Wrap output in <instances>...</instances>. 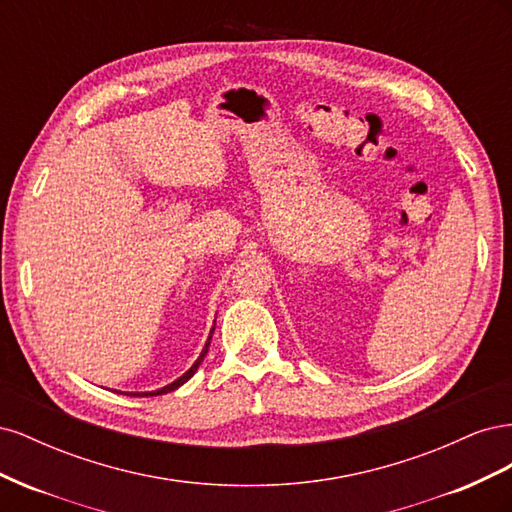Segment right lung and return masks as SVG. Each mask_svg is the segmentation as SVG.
I'll use <instances>...</instances> for the list:
<instances>
[{"label":"right lung","instance_id":"add662e5","mask_svg":"<svg viewBox=\"0 0 512 512\" xmlns=\"http://www.w3.org/2000/svg\"><path fill=\"white\" fill-rule=\"evenodd\" d=\"M211 335H213V331H211ZM211 335H209V339H207V344H205V348H203V352H200V356H198V359H196V363L188 369V371H185V374L181 376V378H177L175 382H170V384H166V386H162V389H158V391H151V393H130V395H136V397H141V395H164V393H170V391H175V389H179V386L181 384H185V382H188L194 374H196V369H198V365L200 363H203V359H205V354H207V350H209V344H211Z\"/></svg>","mask_w":512,"mask_h":512}]
</instances>
